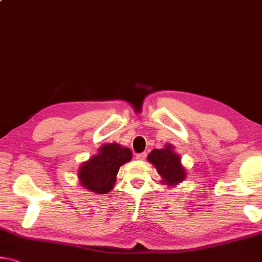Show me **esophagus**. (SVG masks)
Instances as JSON below:
<instances>
[{"label": "esophagus", "mask_w": 262, "mask_h": 262, "mask_svg": "<svg viewBox=\"0 0 262 262\" xmlns=\"http://www.w3.org/2000/svg\"><path fill=\"white\" fill-rule=\"evenodd\" d=\"M146 157H147V155H146V152H143V154H138L136 156V159H138V160H145L146 159Z\"/></svg>", "instance_id": "1"}]
</instances>
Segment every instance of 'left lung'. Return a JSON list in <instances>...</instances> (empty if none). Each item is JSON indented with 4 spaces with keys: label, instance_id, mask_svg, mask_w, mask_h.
<instances>
[{
    "label": "left lung",
    "instance_id": "8db88e82",
    "mask_svg": "<svg viewBox=\"0 0 262 262\" xmlns=\"http://www.w3.org/2000/svg\"><path fill=\"white\" fill-rule=\"evenodd\" d=\"M147 160L152 163L157 168V172L162 177V183L168 186H174L184 182L186 178V170L180 162L179 155L173 151L171 144H166L165 147L155 148L147 156Z\"/></svg>",
    "mask_w": 262,
    "mask_h": 262
}]
</instances>
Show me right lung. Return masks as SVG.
Returning <instances> with one entry per match:
<instances>
[{
  "instance_id": "right-lung-1",
  "label": "right lung",
  "mask_w": 262,
  "mask_h": 262,
  "mask_svg": "<svg viewBox=\"0 0 262 262\" xmlns=\"http://www.w3.org/2000/svg\"><path fill=\"white\" fill-rule=\"evenodd\" d=\"M132 159L130 148L117 143L104 144L98 154L80 165L79 184L84 188L98 194H106L114 188L119 167Z\"/></svg>"
}]
</instances>
